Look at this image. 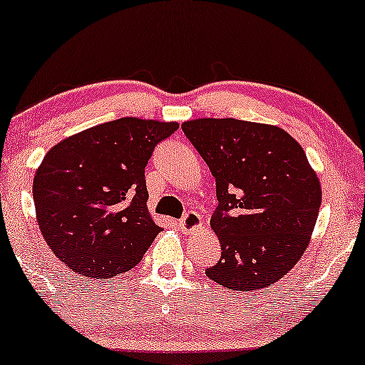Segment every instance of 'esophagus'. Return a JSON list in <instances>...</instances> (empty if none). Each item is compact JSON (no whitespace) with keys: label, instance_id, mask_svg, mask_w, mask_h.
I'll list each match as a JSON object with an SVG mask.
<instances>
[{"label":"esophagus","instance_id":"34e87169","mask_svg":"<svg viewBox=\"0 0 365 365\" xmlns=\"http://www.w3.org/2000/svg\"><path fill=\"white\" fill-rule=\"evenodd\" d=\"M178 227L181 229L182 232L194 231V229H201L202 227V219H201V216H199L197 212L189 211L186 216H184L181 221L178 222Z\"/></svg>","mask_w":365,"mask_h":365}]
</instances>
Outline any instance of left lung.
I'll return each mask as SVG.
<instances>
[{"instance_id": "8db88e82", "label": "left lung", "mask_w": 365, "mask_h": 365, "mask_svg": "<svg viewBox=\"0 0 365 365\" xmlns=\"http://www.w3.org/2000/svg\"><path fill=\"white\" fill-rule=\"evenodd\" d=\"M182 131L216 178L211 227L221 259L206 276L252 292L282 279L302 257L322 189L301 144L272 124L199 118Z\"/></svg>"}]
</instances>
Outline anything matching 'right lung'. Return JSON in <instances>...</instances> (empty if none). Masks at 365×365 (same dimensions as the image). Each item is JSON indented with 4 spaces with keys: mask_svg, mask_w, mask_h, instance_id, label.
<instances>
[{
    "mask_svg": "<svg viewBox=\"0 0 365 365\" xmlns=\"http://www.w3.org/2000/svg\"><path fill=\"white\" fill-rule=\"evenodd\" d=\"M178 123L121 118L73 134L43 158L33 181L36 221L59 261L109 279L141 262L161 227L148 211L144 168Z\"/></svg>",
    "mask_w": 365,
    "mask_h": 365,
    "instance_id": "add662e5",
    "label": "right lung"
}]
</instances>
